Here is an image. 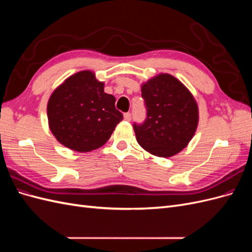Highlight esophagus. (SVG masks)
<instances>
[{"label":"esophagus","mask_w":252,"mask_h":252,"mask_svg":"<svg viewBox=\"0 0 252 252\" xmlns=\"http://www.w3.org/2000/svg\"><path fill=\"white\" fill-rule=\"evenodd\" d=\"M124 120L125 121H130L131 120V113L130 112H126V113H124Z\"/></svg>","instance_id":"obj_1"}]
</instances>
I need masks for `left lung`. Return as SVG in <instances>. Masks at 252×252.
I'll use <instances>...</instances> for the list:
<instances>
[{
    "label": "left lung",
    "instance_id": "8db88e82",
    "mask_svg": "<svg viewBox=\"0 0 252 252\" xmlns=\"http://www.w3.org/2000/svg\"><path fill=\"white\" fill-rule=\"evenodd\" d=\"M146 119L133 123L136 141L151 155L169 158L192 139L199 109L189 90L174 77L158 74L142 86Z\"/></svg>",
    "mask_w": 252,
    "mask_h": 252
}]
</instances>
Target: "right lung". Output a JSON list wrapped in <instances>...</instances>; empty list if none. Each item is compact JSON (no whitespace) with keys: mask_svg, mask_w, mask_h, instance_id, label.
<instances>
[{"mask_svg":"<svg viewBox=\"0 0 252 252\" xmlns=\"http://www.w3.org/2000/svg\"><path fill=\"white\" fill-rule=\"evenodd\" d=\"M47 116L57 140L80 152L103 146L123 120L116 97L104 93V84L89 70L71 75L53 91Z\"/></svg>","mask_w":252,"mask_h":252,"instance_id":"right-lung-1","label":"right lung"}]
</instances>
